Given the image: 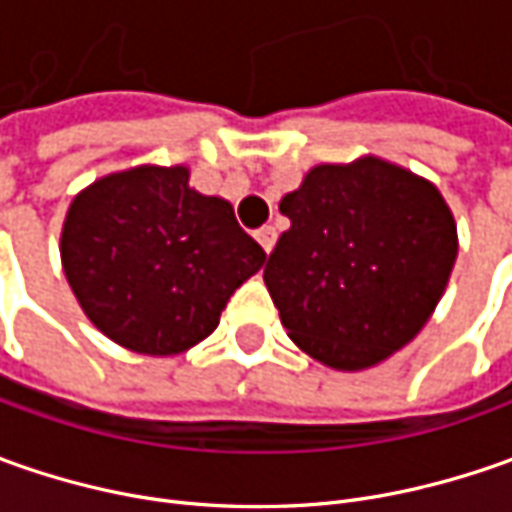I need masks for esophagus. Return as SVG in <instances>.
<instances>
[{
  "label": "esophagus",
  "instance_id": "obj_1",
  "mask_svg": "<svg viewBox=\"0 0 512 512\" xmlns=\"http://www.w3.org/2000/svg\"><path fill=\"white\" fill-rule=\"evenodd\" d=\"M256 242L265 247V253H270L273 245H276V227H259V230H256Z\"/></svg>",
  "mask_w": 512,
  "mask_h": 512
}]
</instances>
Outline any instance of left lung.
Here are the masks:
<instances>
[{"mask_svg": "<svg viewBox=\"0 0 512 512\" xmlns=\"http://www.w3.org/2000/svg\"><path fill=\"white\" fill-rule=\"evenodd\" d=\"M279 210L290 230L267 256L265 285L305 353L364 370L422 330L459 250L436 187L367 156L313 168Z\"/></svg>", "mask_w": 512, "mask_h": 512, "instance_id": "1", "label": "left lung"}]
</instances>
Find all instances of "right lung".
Returning a JSON list of instances; mask_svg holds the SVG:
<instances>
[{
  "mask_svg": "<svg viewBox=\"0 0 512 512\" xmlns=\"http://www.w3.org/2000/svg\"><path fill=\"white\" fill-rule=\"evenodd\" d=\"M265 250L233 207L187 185V168H133L82 190L62 267L88 319L116 344L170 356L210 336Z\"/></svg>",
  "mask_w": 512,
  "mask_h": 512,
  "instance_id": "right-lung-1",
  "label": "right lung"
}]
</instances>
